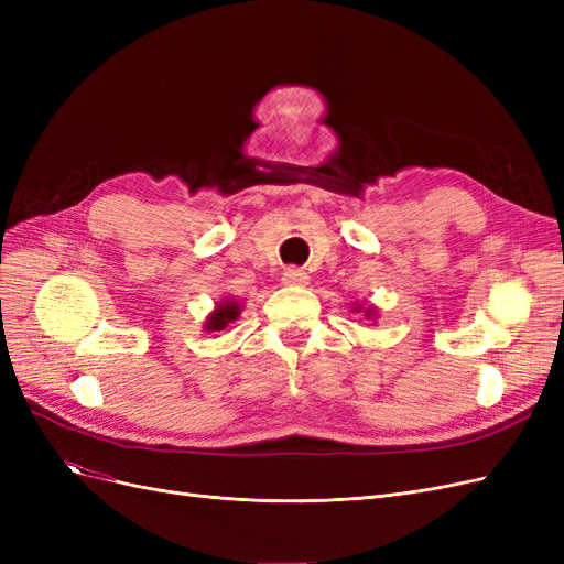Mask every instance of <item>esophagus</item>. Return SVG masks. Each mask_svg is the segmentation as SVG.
Segmentation results:
<instances>
[{
  "label": "esophagus",
  "instance_id": "1",
  "mask_svg": "<svg viewBox=\"0 0 564 564\" xmlns=\"http://www.w3.org/2000/svg\"><path fill=\"white\" fill-rule=\"evenodd\" d=\"M282 282L289 286H303V284H308V272L296 268V265H289L282 272Z\"/></svg>",
  "mask_w": 564,
  "mask_h": 564
}]
</instances>
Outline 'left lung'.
<instances>
[{
  "instance_id": "left-lung-1",
  "label": "left lung",
  "mask_w": 564,
  "mask_h": 564,
  "mask_svg": "<svg viewBox=\"0 0 564 564\" xmlns=\"http://www.w3.org/2000/svg\"><path fill=\"white\" fill-rule=\"evenodd\" d=\"M365 315H367V317H369V315H371V311H365Z\"/></svg>"
}]
</instances>
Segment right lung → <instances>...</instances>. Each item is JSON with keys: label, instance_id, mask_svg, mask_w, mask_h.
I'll return each mask as SVG.
<instances>
[{"label": "right lung", "instance_id": "obj_1", "mask_svg": "<svg viewBox=\"0 0 564 564\" xmlns=\"http://www.w3.org/2000/svg\"><path fill=\"white\" fill-rule=\"evenodd\" d=\"M237 315H240V305H237L235 301L220 303L218 308L212 313V317H209V322H207V329H209V332L226 329L228 322H232Z\"/></svg>", "mask_w": 564, "mask_h": 564}]
</instances>
